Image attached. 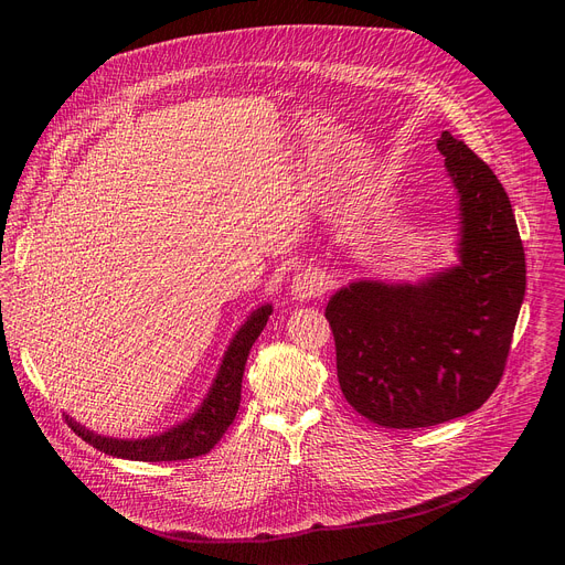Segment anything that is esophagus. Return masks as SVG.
<instances>
[{
	"label": "esophagus",
	"mask_w": 565,
	"mask_h": 565,
	"mask_svg": "<svg viewBox=\"0 0 565 565\" xmlns=\"http://www.w3.org/2000/svg\"><path fill=\"white\" fill-rule=\"evenodd\" d=\"M321 292H324V277H321L317 270L308 268V270L292 277V284H290L292 299L308 301L312 297H319Z\"/></svg>",
	"instance_id": "obj_1"
}]
</instances>
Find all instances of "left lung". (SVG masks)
I'll return each instance as SVG.
<instances>
[{
	"label": "left lung",
	"mask_w": 565,
	"mask_h": 565,
	"mask_svg": "<svg viewBox=\"0 0 565 565\" xmlns=\"http://www.w3.org/2000/svg\"><path fill=\"white\" fill-rule=\"evenodd\" d=\"M458 196V262L416 281L355 279L331 295L338 380L380 427L476 412L501 382L525 297V255L497 174L449 131L436 140Z\"/></svg>",
	"instance_id": "1"
}]
</instances>
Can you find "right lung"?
I'll list each match as a JSON object with an SVG mask.
<instances>
[{
  "label": "right lung",
  "mask_w": 565,
  "mask_h": 565,
  "mask_svg": "<svg viewBox=\"0 0 565 565\" xmlns=\"http://www.w3.org/2000/svg\"><path fill=\"white\" fill-rule=\"evenodd\" d=\"M273 315V303H262L255 308L244 324L232 335L216 375L201 399V405L181 423L142 438H114L103 436L98 431L87 429L71 416H64L71 429L94 445L96 449L125 460H142V462H160V460H185L207 454L221 436L232 425L238 402H241V380H244V369L248 362V353L264 331L268 317Z\"/></svg>",
  "instance_id": "1"
}]
</instances>
